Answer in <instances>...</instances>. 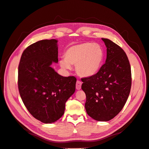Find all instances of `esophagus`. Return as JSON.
<instances>
[{
    "label": "esophagus",
    "instance_id": "34e87169",
    "mask_svg": "<svg viewBox=\"0 0 149 149\" xmlns=\"http://www.w3.org/2000/svg\"><path fill=\"white\" fill-rule=\"evenodd\" d=\"M81 84H82V83L80 81H76V88L78 90H79L81 88Z\"/></svg>",
    "mask_w": 149,
    "mask_h": 149
}]
</instances>
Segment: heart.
<instances>
[{
    "instance_id": "obj_1",
    "label": "heart",
    "mask_w": 149,
    "mask_h": 149,
    "mask_svg": "<svg viewBox=\"0 0 149 149\" xmlns=\"http://www.w3.org/2000/svg\"><path fill=\"white\" fill-rule=\"evenodd\" d=\"M65 59L60 61L62 68L71 69L75 65L77 74L82 77H89L96 74L100 69L104 58V52L100 45L83 43L72 46L65 54Z\"/></svg>"
}]
</instances>
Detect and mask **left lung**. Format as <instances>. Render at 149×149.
Masks as SVG:
<instances>
[{"label":"left lung","mask_w":149,"mask_h":149,"mask_svg":"<svg viewBox=\"0 0 149 149\" xmlns=\"http://www.w3.org/2000/svg\"><path fill=\"white\" fill-rule=\"evenodd\" d=\"M107 48L106 63L93 76L81 79L86 94L85 109L96 120L108 121L123 109L132 84L131 69L125 52L107 38H102Z\"/></svg>","instance_id":"8db88e82"}]
</instances>
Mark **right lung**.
<instances>
[{
    "instance_id": "1",
    "label": "right lung",
    "mask_w": 149,
    "mask_h": 149,
    "mask_svg": "<svg viewBox=\"0 0 149 149\" xmlns=\"http://www.w3.org/2000/svg\"><path fill=\"white\" fill-rule=\"evenodd\" d=\"M58 41L42 40L22 53L18 68V88L30 113L43 123H52L63 115L65 103L75 91L76 78L63 77L51 67L58 63Z\"/></svg>"
}]
</instances>
